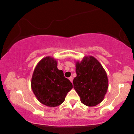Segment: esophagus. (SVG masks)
<instances>
[{"instance_id":"esophagus-1","label":"esophagus","mask_w":134,"mask_h":134,"mask_svg":"<svg viewBox=\"0 0 134 134\" xmlns=\"http://www.w3.org/2000/svg\"><path fill=\"white\" fill-rule=\"evenodd\" d=\"M69 80H70V82H73V77H72V76L70 77H69Z\"/></svg>"}]
</instances>
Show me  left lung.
<instances>
[{"label":"left lung","mask_w":134,"mask_h":134,"mask_svg":"<svg viewBox=\"0 0 134 134\" xmlns=\"http://www.w3.org/2000/svg\"><path fill=\"white\" fill-rule=\"evenodd\" d=\"M77 76L74 79V88L81 101L88 107L100 103L108 90L107 75L100 63L93 57H85L76 63Z\"/></svg>","instance_id":"8db88e82"}]
</instances>
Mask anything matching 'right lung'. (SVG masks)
<instances>
[{
	"label": "right lung",
	"mask_w": 134,
	"mask_h": 134,
	"mask_svg": "<svg viewBox=\"0 0 134 134\" xmlns=\"http://www.w3.org/2000/svg\"><path fill=\"white\" fill-rule=\"evenodd\" d=\"M31 88L40 102L55 107L64 102L72 84L62 70L57 69L56 60L47 57L40 61L34 70Z\"/></svg>",
	"instance_id": "add662e5"
}]
</instances>
